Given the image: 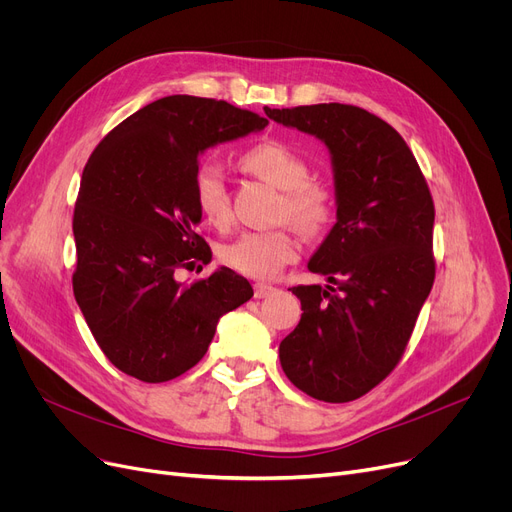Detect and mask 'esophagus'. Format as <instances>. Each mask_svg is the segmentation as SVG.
<instances>
[{
	"label": "esophagus",
	"mask_w": 512,
	"mask_h": 512,
	"mask_svg": "<svg viewBox=\"0 0 512 512\" xmlns=\"http://www.w3.org/2000/svg\"><path fill=\"white\" fill-rule=\"evenodd\" d=\"M278 288L272 286V284H265V282H257L255 284V299H267L272 297V294H276Z\"/></svg>",
	"instance_id": "esophagus-1"
}]
</instances>
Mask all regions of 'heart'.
<instances>
[{
	"instance_id": "heart-1",
	"label": "heart",
	"mask_w": 512,
	"mask_h": 512,
	"mask_svg": "<svg viewBox=\"0 0 512 512\" xmlns=\"http://www.w3.org/2000/svg\"><path fill=\"white\" fill-rule=\"evenodd\" d=\"M240 166L282 191L280 213L294 228L313 234L332 215V195L309 180L305 159L280 141H265L240 157ZM195 203L203 220L215 228L230 222V199L222 168L205 164L195 174ZM299 245L286 228L245 232L226 242L220 257L232 270L251 278H272L297 257Z\"/></svg>"
}]
</instances>
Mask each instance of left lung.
<instances>
[{
  "mask_svg": "<svg viewBox=\"0 0 512 512\" xmlns=\"http://www.w3.org/2000/svg\"><path fill=\"white\" fill-rule=\"evenodd\" d=\"M265 114L328 147L336 199V224L307 263L328 284L290 288L303 315L280 342V363L317 400H355L396 367L432 290L434 201L405 139L361 107Z\"/></svg>",
  "mask_w": 512,
  "mask_h": 512,
  "instance_id": "1",
  "label": "left lung"
}]
</instances>
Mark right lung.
<instances>
[{
  "label": "right lung",
  "instance_id": "add662e5",
  "mask_svg": "<svg viewBox=\"0 0 512 512\" xmlns=\"http://www.w3.org/2000/svg\"><path fill=\"white\" fill-rule=\"evenodd\" d=\"M267 126L265 118L193 95L161 97L120 122L89 157L74 205V299L103 355L147 384L195 367L218 321L253 297L218 267L184 284L180 267L209 263L197 234L199 157Z\"/></svg>",
  "mask_w": 512,
  "mask_h": 512
}]
</instances>
